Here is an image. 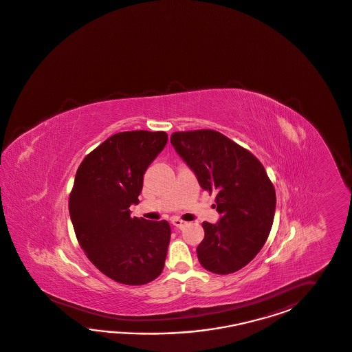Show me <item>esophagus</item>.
Wrapping results in <instances>:
<instances>
[{
    "instance_id": "34e87169",
    "label": "esophagus",
    "mask_w": 352,
    "mask_h": 352,
    "mask_svg": "<svg viewBox=\"0 0 352 352\" xmlns=\"http://www.w3.org/2000/svg\"><path fill=\"white\" fill-rule=\"evenodd\" d=\"M172 223L175 226V228H178V229H182V228H184L187 223L186 221H183V220H180L178 217H174L172 220Z\"/></svg>"
}]
</instances>
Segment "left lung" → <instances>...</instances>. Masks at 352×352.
Segmentation results:
<instances>
[{"label": "left lung", "instance_id": "1", "mask_svg": "<svg viewBox=\"0 0 352 352\" xmlns=\"http://www.w3.org/2000/svg\"><path fill=\"white\" fill-rule=\"evenodd\" d=\"M170 142L202 189L216 193L221 214L219 223H202L199 263L217 274L239 271L265 245L274 223L276 193L263 165L212 129L174 132Z\"/></svg>", "mask_w": 352, "mask_h": 352}]
</instances>
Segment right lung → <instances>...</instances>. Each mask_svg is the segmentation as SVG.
Returning a JSON list of instances; mask_svg holds the SVG:
<instances>
[{
    "label": "right lung",
    "mask_w": 352,
    "mask_h": 352,
    "mask_svg": "<svg viewBox=\"0 0 352 352\" xmlns=\"http://www.w3.org/2000/svg\"><path fill=\"white\" fill-rule=\"evenodd\" d=\"M168 135L120 132L105 140L80 164L69 201L76 238L100 272L117 283L145 285L163 271L170 225L131 217L144 174L163 151Z\"/></svg>",
    "instance_id": "right-lung-1"
}]
</instances>
